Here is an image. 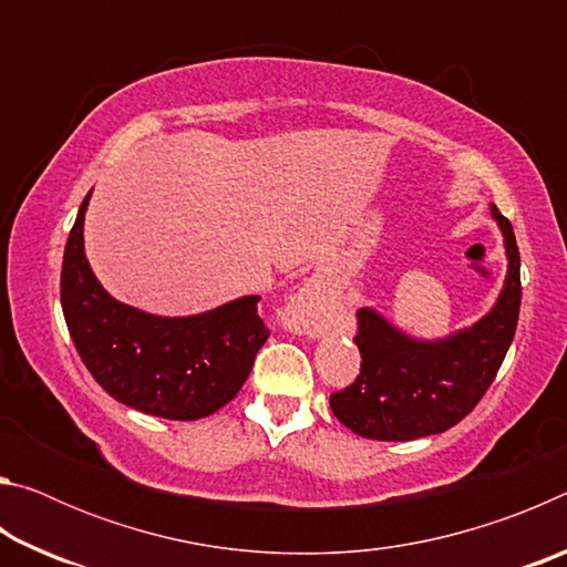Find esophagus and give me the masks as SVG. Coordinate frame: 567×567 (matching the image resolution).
Returning <instances> with one entry per match:
<instances>
[{
	"label": "esophagus",
	"mask_w": 567,
	"mask_h": 567,
	"mask_svg": "<svg viewBox=\"0 0 567 567\" xmlns=\"http://www.w3.org/2000/svg\"><path fill=\"white\" fill-rule=\"evenodd\" d=\"M287 322L295 332H305L310 338H318L328 330L330 302L320 282H305L295 292L290 307H287Z\"/></svg>",
	"instance_id": "obj_1"
}]
</instances>
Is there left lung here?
I'll return each instance as SVG.
<instances>
[{"mask_svg":"<svg viewBox=\"0 0 567 567\" xmlns=\"http://www.w3.org/2000/svg\"><path fill=\"white\" fill-rule=\"evenodd\" d=\"M507 249V280L491 312L447 340L420 342L378 312L358 310L362 362L352 385L330 395L344 427L370 440H415L445 433L473 412L501 370L520 315V252L511 219L493 205Z\"/></svg>","mask_w":567,"mask_h":567,"instance_id":"obj_1","label":"left lung"}]
</instances>
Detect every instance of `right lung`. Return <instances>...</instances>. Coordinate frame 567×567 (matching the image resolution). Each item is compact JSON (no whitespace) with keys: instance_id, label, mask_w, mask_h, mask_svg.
Masks as SVG:
<instances>
[{"instance_id":"obj_1","label":"right lung","mask_w":567,"mask_h":567,"mask_svg":"<svg viewBox=\"0 0 567 567\" xmlns=\"http://www.w3.org/2000/svg\"><path fill=\"white\" fill-rule=\"evenodd\" d=\"M64 247L60 297L72 342L92 378L122 405L199 420L233 400L270 338L249 295L192 318H157L102 290L84 257V209Z\"/></svg>"}]
</instances>
